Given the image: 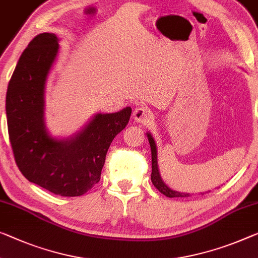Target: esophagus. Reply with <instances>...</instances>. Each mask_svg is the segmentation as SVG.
<instances>
[{"label":"esophagus","mask_w":258,"mask_h":258,"mask_svg":"<svg viewBox=\"0 0 258 258\" xmlns=\"http://www.w3.org/2000/svg\"><path fill=\"white\" fill-rule=\"evenodd\" d=\"M133 116H134V120L136 121L137 123H142V124H149L150 122L153 120V113L148 108V107H144V106L135 108Z\"/></svg>","instance_id":"esophagus-1"}]
</instances>
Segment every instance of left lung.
Here are the masks:
<instances>
[{
  "label": "left lung",
  "instance_id": "left-lung-1",
  "mask_svg": "<svg viewBox=\"0 0 258 258\" xmlns=\"http://www.w3.org/2000/svg\"><path fill=\"white\" fill-rule=\"evenodd\" d=\"M146 136H148V140L150 143V148H151V156H152V174H151V181L154 187H156L161 194H164L165 196L167 197H189L190 194L188 192H180L176 191V190L170 189L167 184L165 183L164 180L161 179L160 170H159V165H158V150H157V144L156 141H154L153 136L151 133H146ZM203 195L204 192H201Z\"/></svg>",
  "mask_w": 258,
  "mask_h": 258
}]
</instances>
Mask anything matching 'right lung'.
<instances>
[{"mask_svg":"<svg viewBox=\"0 0 258 258\" xmlns=\"http://www.w3.org/2000/svg\"><path fill=\"white\" fill-rule=\"evenodd\" d=\"M60 38L40 33L19 57L8 85L6 113L16 164L32 183L55 195H84L100 181L110 143L128 124L132 107L96 113L69 137L46 125V89L60 51Z\"/></svg>","mask_w":258,"mask_h":258,"instance_id":"1","label":"right lung"}]
</instances>
